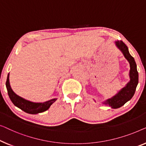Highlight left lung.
<instances>
[{"label":"left lung","instance_id":"1","mask_svg":"<svg viewBox=\"0 0 146 146\" xmlns=\"http://www.w3.org/2000/svg\"><path fill=\"white\" fill-rule=\"evenodd\" d=\"M115 44L117 48L120 50L130 63V81L126 84L124 88H122L116 95L112 98H108L103 102L105 105H109L112 108H118L122 106L124 104L130 100L135 93L136 87L138 84V72L137 71V65L135 60L132 55L130 54L128 47L122 41H116Z\"/></svg>","mask_w":146,"mask_h":146}]
</instances>
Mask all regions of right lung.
<instances>
[{
  "label": "right lung",
  "mask_w": 146,
  "mask_h": 146,
  "mask_svg": "<svg viewBox=\"0 0 146 146\" xmlns=\"http://www.w3.org/2000/svg\"><path fill=\"white\" fill-rule=\"evenodd\" d=\"M6 87H7L8 94H9L12 103L18 108H20L22 110L28 114H36L46 111L49 109L50 106L57 100V98H53V99L44 102H33L20 97V96L17 95L14 93L11 89L9 82V73L8 74L7 76Z\"/></svg>",
  "instance_id": "1"
}]
</instances>
